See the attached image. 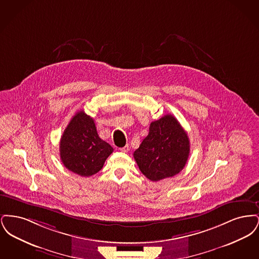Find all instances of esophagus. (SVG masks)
Returning a JSON list of instances; mask_svg holds the SVG:
<instances>
[{
    "instance_id": "obj_1",
    "label": "esophagus",
    "mask_w": 259,
    "mask_h": 259,
    "mask_svg": "<svg viewBox=\"0 0 259 259\" xmlns=\"http://www.w3.org/2000/svg\"><path fill=\"white\" fill-rule=\"evenodd\" d=\"M119 150L122 151V152H128V150H129V145H126L123 148H119Z\"/></svg>"
}]
</instances>
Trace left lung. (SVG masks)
I'll return each instance as SVG.
<instances>
[{
	"instance_id": "1",
	"label": "left lung",
	"mask_w": 259,
	"mask_h": 259,
	"mask_svg": "<svg viewBox=\"0 0 259 259\" xmlns=\"http://www.w3.org/2000/svg\"><path fill=\"white\" fill-rule=\"evenodd\" d=\"M190 151L189 139L182 125L172 114L152 121L134 158L139 169L148 180L158 182L181 172Z\"/></svg>"
}]
</instances>
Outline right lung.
<instances>
[{"mask_svg": "<svg viewBox=\"0 0 259 259\" xmlns=\"http://www.w3.org/2000/svg\"><path fill=\"white\" fill-rule=\"evenodd\" d=\"M113 148L97 133L92 117L78 111L66 127L60 140V158L71 172L81 177L98 172Z\"/></svg>", "mask_w": 259, "mask_h": 259, "instance_id": "add662e5", "label": "right lung"}]
</instances>
